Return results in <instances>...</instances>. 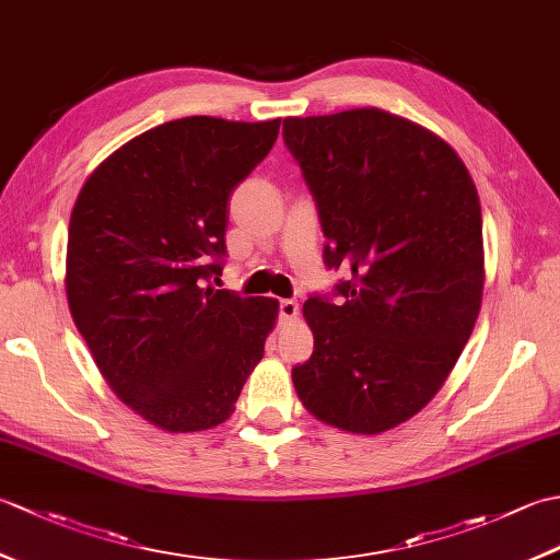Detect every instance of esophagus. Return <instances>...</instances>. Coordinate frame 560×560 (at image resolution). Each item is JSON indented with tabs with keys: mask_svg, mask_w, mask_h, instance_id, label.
Here are the masks:
<instances>
[{
	"mask_svg": "<svg viewBox=\"0 0 560 560\" xmlns=\"http://www.w3.org/2000/svg\"><path fill=\"white\" fill-rule=\"evenodd\" d=\"M299 303L295 301H281L279 303V317H281V323H293L295 317H299Z\"/></svg>",
	"mask_w": 560,
	"mask_h": 560,
	"instance_id": "34e87169",
	"label": "esophagus"
}]
</instances>
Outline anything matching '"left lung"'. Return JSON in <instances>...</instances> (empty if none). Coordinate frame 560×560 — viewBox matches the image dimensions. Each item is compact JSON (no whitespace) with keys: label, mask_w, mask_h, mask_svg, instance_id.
I'll use <instances>...</instances> for the list:
<instances>
[{"label":"left lung","mask_w":560,"mask_h":560,"mask_svg":"<svg viewBox=\"0 0 560 560\" xmlns=\"http://www.w3.org/2000/svg\"><path fill=\"white\" fill-rule=\"evenodd\" d=\"M283 141L317 201L325 265L351 271L341 305L303 303L315 349L293 387L317 421L392 431L438 395L477 325V185L443 137L380 108L287 117Z\"/></svg>","instance_id":"left-lung-1"}]
</instances>
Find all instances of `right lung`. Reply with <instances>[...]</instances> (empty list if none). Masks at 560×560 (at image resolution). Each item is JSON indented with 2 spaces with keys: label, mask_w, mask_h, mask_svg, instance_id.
Returning <instances> with one entry per match:
<instances>
[{
  "label": "right lung",
  "mask_w": 560,
  "mask_h": 560,
  "mask_svg": "<svg viewBox=\"0 0 560 560\" xmlns=\"http://www.w3.org/2000/svg\"><path fill=\"white\" fill-rule=\"evenodd\" d=\"M279 125L163 122L113 151L71 209V319L108 387L161 431L229 419L277 325V301L209 279L221 273L231 189L271 151Z\"/></svg>",
  "instance_id": "right-lung-1"
}]
</instances>
